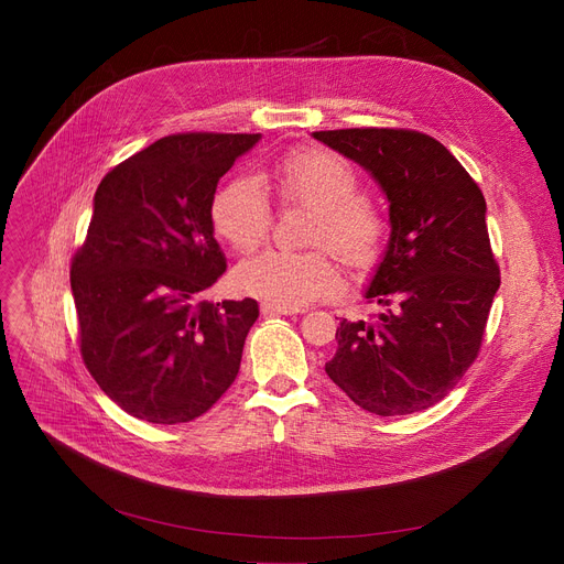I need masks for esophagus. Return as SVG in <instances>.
I'll return each instance as SVG.
<instances>
[{"label": "esophagus", "mask_w": 564, "mask_h": 564, "mask_svg": "<svg viewBox=\"0 0 564 564\" xmlns=\"http://www.w3.org/2000/svg\"><path fill=\"white\" fill-rule=\"evenodd\" d=\"M262 315H300L304 308H283V306H272V304H262L260 306Z\"/></svg>", "instance_id": "esophagus-1"}]
</instances>
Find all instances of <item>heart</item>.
Segmentation results:
<instances>
[{"label": "heart", "mask_w": 564, "mask_h": 564, "mask_svg": "<svg viewBox=\"0 0 564 564\" xmlns=\"http://www.w3.org/2000/svg\"><path fill=\"white\" fill-rule=\"evenodd\" d=\"M272 183L285 203L313 210L308 245L332 249L357 270L377 260L387 219L368 196L357 194L359 175L347 160L322 148H304L276 164ZM210 219L224 242L249 253L270 235V200L256 177H232L215 194ZM235 281L267 304L300 308L334 292L340 285V272L324 249L304 253L267 249L237 267Z\"/></svg>", "instance_id": "b5f03b06"}]
</instances>
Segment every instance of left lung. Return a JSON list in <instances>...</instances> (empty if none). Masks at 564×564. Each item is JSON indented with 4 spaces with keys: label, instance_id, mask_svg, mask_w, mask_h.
Instances as JSON below:
<instances>
[{
    "label": "left lung",
    "instance_id": "1",
    "mask_svg": "<svg viewBox=\"0 0 564 564\" xmlns=\"http://www.w3.org/2000/svg\"><path fill=\"white\" fill-rule=\"evenodd\" d=\"M313 139L372 175L391 224L364 292L381 313L340 319L338 349L324 370L377 416L423 411L476 361L500 285L485 196L448 148L423 132L351 128Z\"/></svg>",
    "mask_w": 564,
    "mask_h": 564
}]
</instances>
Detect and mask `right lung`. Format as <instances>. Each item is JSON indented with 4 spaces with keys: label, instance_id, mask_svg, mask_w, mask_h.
I'll list each match as a JSON object with an SVG mask.
<instances>
[{
    "label": "right lung",
    "instance_id": "1",
    "mask_svg": "<svg viewBox=\"0 0 564 564\" xmlns=\"http://www.w3.org/2000/svg\"><path fill=\"white\" fill-rule=\"evenodd\" d=\"M260 134L164 137L111 169L94 196L70 288L82 359L130 416L189 423L240 372L258 302H200L226 272L210 205Z\"/></svg>",
    "mask_w": 564,
    "mask_h": 564
}]
</instances>
